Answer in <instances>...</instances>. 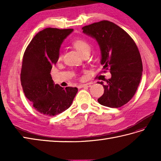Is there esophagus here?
Returning <instances> with one entry per match:
<instances>
[{
  "label": "esophagus",
  "instance_id": "esophagus-1",
  "mask_svg": "<svg viewBox=\"0 0 161 161\" xmlns=\"http://www.w3.org/2000/svg\"><path fill=\"white\" fill-rule=\"evenodd\" d=\"M91 84L90 83H88V84H80L78 86V88H85V87H91Z\"/></svg>",
  "mask_w": 161,
  "mask_h": 161
}]
</instances>
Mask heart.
<instances>
[{
    "instance_id": "b5f03b06",
    "label": "heart",
    "mask_w": 161,
    "mask_h": 161,
    "mask_svg": "<svg viewBox=\"0 0 161 161\" xmlns=\"http://www.w3.org/2000/svg\"><path fill=\"white\" fill-rule=\"evenodd\" d=\"M73 47L76 49L81 55L86 53H90L91 51V45L87 41L83 39H77L74 40L73 43ZM61 55L59 56V59H61Z\"/></svg>"
}]
</instances>
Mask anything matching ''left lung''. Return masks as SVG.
Returning a JSON list of instances; mask_svg holds the SVG:
<instances>
[{"mask_svg":"<svg viewBox=\"0 0 161 161\" xmlns=\"http://www.w3.org/2000/svg\"><path fill=\"white\" fill-rule=\"evenodd\" d=\"M83 32L97 41L101 51L100 63L110 68L111 77L101 84L104 94L100 104L119 108L135 95L141 80L142 63L138 47L131 37L116 24L102 20L82 28Z\"/></svg>","mask_w":161,"mask_h":161,"instance_id":"left-lung-1","label":"left lung"}]
</instances>
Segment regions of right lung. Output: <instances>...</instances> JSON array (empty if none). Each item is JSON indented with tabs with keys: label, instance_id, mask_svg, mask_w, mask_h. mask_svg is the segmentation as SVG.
<instances>
[{
	"label": "right lung",
	"instance_id": "1",
	"mask_svg": "<svg viewBox=\"0 0 161 161\" xmlns=\"http://www.w3.org/2000/svg\"><path fill=\"white\" fill-rule=\"evenodd\" d=\"M73 29L46 28L34 36L23 55L20 81L25 97L37 111L54 116L69 108L78 89L54 84L50 71L64 39Z\"/></svg>",
	"mask_w": 161,
	"mask_h": 161
}]
</instances>
